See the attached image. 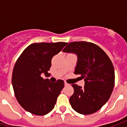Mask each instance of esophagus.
Returning <instances> with one entry per match:
<instances>
[{"instance_id": "34e87169", "label": "esophagus", "mask_w": 127, "mask_h": 127, "mask_svg": "<svg viewBox=\"0 0 127 127\" xmlns=\"http://www.w3.org/2000/svg\"><path fill=\"white\" fill-rule=\"evenodd\" d=\"M68 84H67L66 82H64V86H68Z\"/></svg>"}]
</instances>
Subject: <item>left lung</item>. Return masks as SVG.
Returning a JSON list of instances; mask_svg holds the SVG:
<instances>
[{
    "label": "left lung",
    "instance_id": "left-lung-1",
    "mask_svg": "<svg viewBox=\"0 0 127 127\" xmlns=\"http://www.w3.org/2000/svg\"><path fill=\"white\" fill-rule=\"evenodd\" d=\"M66 45L63 51L77 56L74 74L85 78L84 88L72 84L74 92L70 97V103L78 113H94L106 103L111 95L115 84L113 65L95 44L79 41Z\"/></svg>",
    "mask_w": 127,
    "mask_h": 127
}]
</instances>
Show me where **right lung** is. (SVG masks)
<instances>
[{"label":"right lung","mask_w":127,"mask_h":127,"mask_svg":"<svg viewBox=\"0 0 127 127\" xmlns=\"http://www.w3.org/2000/svg\"><path fill=\"white\" fill-rule=\"evenodd\" d=\"M66 44L32 43L18 59L13 69L12 84L16 99L26 111L35 115H45L53 109L64 83L62 80L51 82L41 75H50L48 71L52 58Z\"/></svg>","instance_id":"add662e5"}]
</instances>
